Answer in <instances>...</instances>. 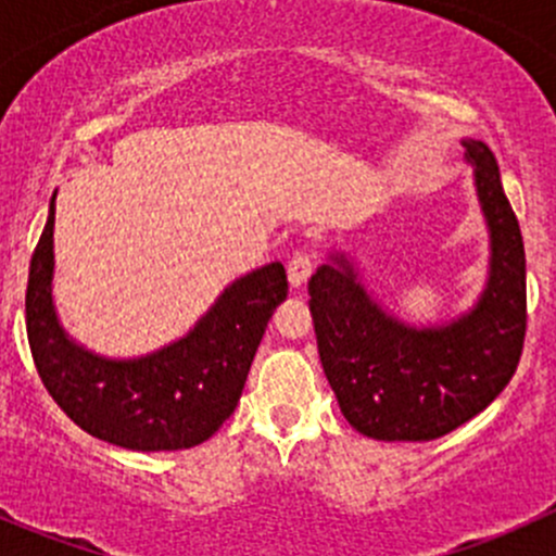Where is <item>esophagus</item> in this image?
<instances>
[{
  "label": "esophagus",
  "mask_w": 556,
  "mask_h": 556,
  "mask_svg": "<svg viewBox=\"0 0 556 556\" xmlns=\"http://www.w3.org/2000/svg\"><path fill=\"white\" fill-rule=\"evenodd\" d=\"M312 268H314V255H309L306 250H295L288 261L290 285H293V288H301V285L312 277Z\"/></svg>",
  "instance_id": "34e87169"
}]
</instances>
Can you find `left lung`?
<instances>
[{
    "label": "left lung",
    "instance_id": "obj_1",
    "mask_svg": "<svg viewBox=\"0 0 556 556\" xmlns=\"http://www.w3.org/2000/svg\"><path fill=\"white\" fill-rule=\"evenodd\" d=\"M492 231V274L468 317L414 330L363 293L350 263L319 266L309 309L323 371L355 430L379 441H433L484 412L525 350L527 271L519 220L484 142H465Z\"/></svg>",
    "mask_w": 556,
    "mask_h": 556
}]
</instances>
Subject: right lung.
Wrapping results in <instances>:
<instances>
[{
	"mask_svg": "<svg viewBox=\"0 0 556 556\" xmlns=\"http://www.w3.org/2000/svg\"><path fill=\"white\" fill-rule=\"evenodd\" d=\"M55 193L26 285V336L45 390L86 433L134 452L190 450L237 408L274 309L288 299L282 263L233 282L177 344L142 361H102L72 344L50 299Z\"/></svg>",
	"mask_w": 556,
	"mask_h": 556,
	"instance_id": "right-lung-1",
	"label": "right lung"
}]
</instances>
